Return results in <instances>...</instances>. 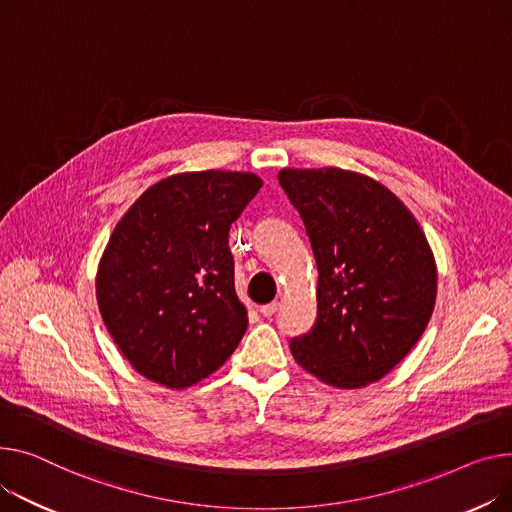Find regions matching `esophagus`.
<instances>
[{
    "instance_id": "34e87169",
    "label": "esophagus",
    "mask_w": 512,
    "mask_h": 512,
    "mask_svg": "<svg viewBox=\"0 0 512 512\" xmlns=\"http://www.w3.org/2000/svg\"><path fill=\"white\" fill-rule=\"evenodd\" d=\"M278 309H280V302L274 300V302H269V304H263L261 309H259V313H261L263 317H271V315H276Z\"/></svg>"
}]
</instances>
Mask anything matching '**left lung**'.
<instances>
[{"instance_id":"1","label":"left lung","mask_w":512,"mask_h":512,"mask_svg":"<svg viewBox=\"0 0 512 512\" xmlns=\"http://www.w3.org/2000/svg\"><path fill=\"white\" fill-rule=\"evenodd\" d=\"M280 185L311 238L317 323L294 360L337 389L381 381L422 337L436 302V261L414 214L354 170L282 168Z\"/></svg>"}]
</instances>
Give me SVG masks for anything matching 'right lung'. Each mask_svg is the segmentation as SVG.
Here are the masks:
<instances>
[{
    "instance_id": "obj_1",
    "label": "right lung",
    "mask_w": 512,
    "mask_h": 512,
    "mask_svg": "<svg viewBox=\"0 0 512 512\" xmlns=\"http://www.w3.org/2000/svg\"><path fill=\"white\" fill-rule=\"evenodd\" d=\"M263 181L193 170L148 187L117 222L96 269V302L113 342L166 389L208 379L247 331L234 290L230 224Z\"/></svg>"
}]
</instances>
